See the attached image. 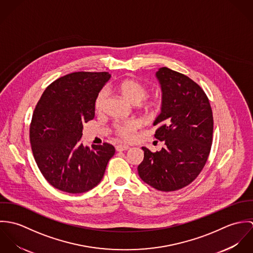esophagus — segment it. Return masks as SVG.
Wrapping results in <instances>:
<instances>
[{"label":"esophagus","instance_id":"obj_1","mask_svg":"<svg viewBox=\"0 0 253 253\" xmlns=\"http://www.w3.org/2000/svg\"><path fill=\"white\" fill-rule=\"evenodd\" d=\"M128 149H130V147L127 146V145H118V146L116 147V150H117L118 152L126 151V150H128Z\"/></svg>","mask_w":253,"mask_h":253}]
</instances>
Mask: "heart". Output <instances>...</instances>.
Wrapping results in <instances>:
<instances>
[{
	"mask_svg": "<svg viewBox=\"0 0 253 253\" xmlns=\"http://www.w3.org/2000/svg\"><path fill=\"white\" fill-rule=\"evenodd\" d=\"M116 89L127 102L133 105L142 102L148 95L147 86L133 79H126L121 81L117 84ZM107 96L108 93L105 89L101 90L97 94L94 101V108L96 112H101L103 110ZM143 106L146 110L155 111L160 107V100L157 98L148 99L145 101ZM140 124L137 121H129L123 124H119L116 126V133L122 140L128 141L133 138V134L137 130Z\"/></svg>",
	"mask_w": 253,
	"mask_h": 253,
	"instance_id": "b5f03b06",
	"label": "heart"
}]
</instances>
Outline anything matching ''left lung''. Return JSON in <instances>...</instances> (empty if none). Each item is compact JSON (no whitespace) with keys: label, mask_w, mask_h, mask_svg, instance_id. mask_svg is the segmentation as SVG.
Here are the masks:
<instances>
[{"label":"left lung","mask_w":253,"mask_h":253,"mask_svg":"<svg viewBox=\"0 0 253 253\" xmlns=\"http://www.w3.org/2000/svg\"><path fill=\"white\" fill-rule=\"evenodd\" d=\"M162 87V108L153 126L165 147L152 153L142 147L140 178L151 187L171 192L195 180L204 169L212 144L213 117L209 98L189 77L162 67L156 73Z\"/></svg>","instance_id":"8db88e82"}]
</instances>
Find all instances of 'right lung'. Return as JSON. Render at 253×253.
<instances>
[{
    "label": "right lung",
    "instance_id": "add662e5",
    "mask_svg": "<svg viewBox=\"0 0 253 253\" xmlns=\"http://www.w3.org/2000/svg\"><path fill=\"white\" fill-rule=\"evenodd\" d=\"M107 72H76L59 78L43 91L33 113L30 143L37 166L50 185L84 193L102 180L113 145L84 146L83 124L95 115L94 101L108 82Z\"/></svg>",
    "mask_w": 253,
    "mask_h": 253
}]
</instances>
